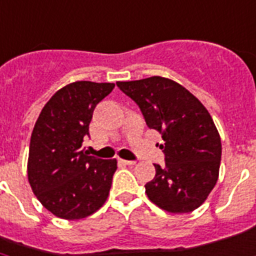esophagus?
Here are the masks:
<instances>
[{"label": "esophagus", "instance_id": "34e87169", "mask_svg": "<svg viewBox=\"0 0 256 256\" xmlns=\"http://www.w3.org/2000/svg\"><path fill=\"white\" fill-rule=\"evenodd\" d=\"M118 162H120V164H124V166H134V164H136V162H134V160H118Z\"/></svg>", "mask_w": 256, "mask_h": 256}]
</instances>
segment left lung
Returning <instances> with one entry per match:
<instances>
[{"label": "left lung", "instance_id": "left-lung-1", "mask_svg": "<svg viewBox=\"0 0 256 256\" xmlns=\"http://www.w3.org/2000/svg\"><path fill=\"white\" fill-rule=\"evenodd\" d=\"M144 114L150 128L162 134L164 166L144 184L154 204L172 214L198 208L216 184L222 144L210 112L178 82L164 77L116 82Z\"/></svg>", "mask_w": 256, "mask_h": 256}]
</instances>
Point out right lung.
Instances as JSON below:
<instances>
[{"label": "right lung", "instance_id": "add662e5", "mask_svg": "<svg viewBox=\"0 0 256 256\" xmlns=\"http://www.w3.org/2000/svg\"><path fill=\"white\" fill-rule=\"evenodd\" d=\"M114 84L77 81L44 106L30 138L28 179L34 195L58 218L77 220L104 206L116 160H98L82 150L92 112Z\"/></svg>", "mask_w": 256, "mask_h": 256}]
</instances>
